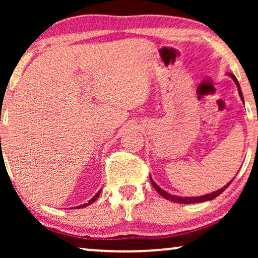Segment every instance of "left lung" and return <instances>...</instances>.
<instances>
[{
	"label": "left lung",
	"instance_id": "1",
	"mask_svg": "<svg viewBox=\"0 0 258 258\" xmlns=\"http://www.w3.org/2000/svg\"><path fill=\"white\" fill-rule=\"evenodd\" d=\"M229 76L231 77L232 80H234V82L236 83V86H237V89H238V94H239V96H241V98H242V101H243V94H242V90H241V87H239V83H238V81H237V79H236L235 77V75H232V74H229ZM244 102V101H243ZM150 181H151V184H153V186L155 188V190H156V191L160 194V195L162 196V197H164L165 200H169V201H171V202H175V203H182V204H190V203H199V202H206V201H211V200H214L215 197H217L218 195H221L222 192L224 191L225 189L228 188L229 185L231 184V182L234 181V178L231 179L230 182H228L227 184H225L223 188H221L220 190H216V191H214V192H210V194H208V195H203V196H196V197H182V196H175V195H172V194H169V192H167L165 191V190H163L162 188H160V186H158L156 183L154 182V179L150 177Z\"/></svg>",
	"mask_w": 258,
	"mask_h": 258
}]
</instances>
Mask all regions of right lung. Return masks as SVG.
<instances>
[{
	"instance_id": "add662e5",
	"label": "right lung",
	"mask_w": 258,
	"mask_h": 258,
	"mask_svg": "<svg viewBox=\"0 0 258 258\" xmlns=\"http://www.w3.org/2000/svg\"><path fill=\"white\" fill-rule=\"evenodd\" d=\"M100 192H101V190H100V191H98V192L96 194V195H95V196L93 197V199H91V200H89V201H88V203H84V204H83V206H79V207H74V208H84V207H87V206H90V204H91V203H94V202H95V201H96V199H97V197H98V195H100Z\"/></svg>"
}]
</instances>
